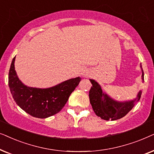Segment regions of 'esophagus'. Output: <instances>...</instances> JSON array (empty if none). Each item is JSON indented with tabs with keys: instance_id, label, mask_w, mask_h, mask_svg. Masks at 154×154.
<instances>
[{
	"instance_id": "esophagus-1",
	"label": "esophagus",
	"mask_w": 154,
	"mask_h": 154,
	"mask_svg": "<svg viewBox=\"0 0 154 154\" xmlns=\"http://www.w3.org/2000/svg\"><path fill=\"white\" fill-rule=\"evenodd\" d=\"M84 76H86V75H85V74H84Z\"/></svg>"
}]
</instances>
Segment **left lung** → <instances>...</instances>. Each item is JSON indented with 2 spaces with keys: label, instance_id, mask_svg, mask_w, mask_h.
<instances>
[{
  "label": "left lung",
  "instance_id": "left-lung-1",
  "mask_svg": "<svg viewBox=\"0 0 154 154\" xmlns=\"http://www.w3.org/2000/svg\"><path fill=\"white\" fill-rule=\"evenodd\" d=\"M140 68L142 73V80L144 82V71L142 64H140ZM90 81L92 85L89 92L90 102L92 109L97 116L106 121H115L125 116L130 111H131L136 103L140 101L142 95V91L140 90L137 97L134 100L119 102L113 100L106 93L96 81L90 79Z\"/></svg>",
  "mask_w": 154,
  "mask_h": 154
}]
</instances>
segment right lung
I'll return each mask as SVG.
<instances>
[{
	"mask_svg": "<svg viewBox=\"0 0 154 154\" xmlns=\"http://www.w3.org/2000/svg\"><path fill=\"white\" fill-rule=\"evenodd\" d=\"M14 61L15 57L12 61L8 76L12 97L22 110L38 119H46L60 112L81 80L76 77L48 88L29 87L18 78Z\"/></svg>",
	"mask_w": 154,
	"mask_h": 154,
	"instance_id": "add662e5",
	"label": "right lung"
}]
</instances>
